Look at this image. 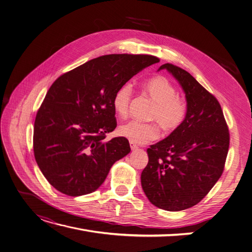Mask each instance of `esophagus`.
Instances as JSON below:
<instances>
[{"label": "esophagus", "instance_id": "obj_1", "mask_svg": "<svg viewBox=\"0 0 252 252\" xmlns=\"http://www.w3.org/2000/svg\"><path fill=\"white\" fill-rule=\"evenodd\" d=\"M129 145H130V149L132 150H138V146L134 143V142H129Z\"/></svg>", "mask_w": 252, "mask_h": 252}]
</instances>
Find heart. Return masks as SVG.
<instances>
[{
  "label": "heart",
  "mask_w": 252,
  "mask_h": 252,
  "mask_svg": "<svg viewBox=\"0 0 252 252\" xmlns=\"http://www.w3.org/2000/svg\"><path fill=\"white\" fill-rule=\"evenodd\" d=\"M143 90L145 94L155 103L148 115L149 120L156 122L165 133H172L181 126L188 114V104L178 95V91L166 77L157 76L148 80ZM133 97V86L130 83L122 85L113 97V108L116 114L125 118L127 115L130 100ZM118 133L137 144L147 143L156 140L158 127L155 123H140L129 120L118 127Z\"/></svg>",
  "instance_id": "obj_1"
}]
</instances>
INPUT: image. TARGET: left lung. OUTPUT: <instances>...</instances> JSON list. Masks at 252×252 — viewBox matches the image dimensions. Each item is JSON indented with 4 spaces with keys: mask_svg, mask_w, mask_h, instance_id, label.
<instances>
[{
    "mask_svg": "<svg viewBox=\"0 0 252 252\" xmlns=\"http://www.w3.org/2000/svg\"><path fill=\"white\" fill-rule=\"evenodd\" d=\"M185 93L188 114L179 128L147 149L141 184L148 200L168 211L189 209L211 190L224 170L229 133L216 97L185 70L165 63Z\"/></svg>",
    "mask_w": 252,
    "mask_h": 252,
    "instance_id": "obj_1",
    "label": "left lung"
}]
</instances>
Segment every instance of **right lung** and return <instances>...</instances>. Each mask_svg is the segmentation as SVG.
<instances>
[{
    "instance_id": "obj_1",
    "label": "right lung",
    "mask_w": 252,
    "mask_h": 252,
    "mask_svg": "<svg viewBox=\"0 0 252 252\" xmlns=\"http://www.w3.org/2000/svg\"><path fill=\"white\" fill-rule=\"evenodd\" d=\"M158 62L148 54H108L52 83L36 115L32 144L38 166L54 189L71 196L91 193L129 153L125 137L104 141L117 126L113 97L134 75Z\"/></svg>"
}]
</instances>
